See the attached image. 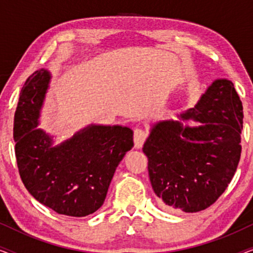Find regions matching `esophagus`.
Wrapping results in <instances>:
<instances>
[{
	"label": "esophagus",
	"mask_w": 253,
	"mask_h": 253,
	"mask_svg": "<svg viewBox=\"0 0 253 253\" xmlns=\"http://www.w3.org/2000/svg\"><path fill=\"white\" fill-rule=\"evenodd\" d=\"M148 133L141 127H136L133 130V141H134V147L140 148L145 143V140L147 139Z\"/></svg>",
	"instance_id": "esophagus-1"
}]
</instances>
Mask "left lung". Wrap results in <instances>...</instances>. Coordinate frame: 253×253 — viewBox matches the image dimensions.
I'll use <instances>...</instances> for the list:
<instances>
[{"instance_id": "left-lung-1", "label": "left lung", "mask_w": 253, "mask_h": 253, "mask_svg": "<svg viewBox=\"0 0 253 253\" xmlns=\"http://www.w3.org/2000/svg\"><path fill=\"white\" fill-rule=\"evenodd\" d=\"M179 117L202 126L159 122L143 151L152 188L164 207L195 213L215 203L234 177L242 152L243 105L233 82L217 79Z\"/></svg>"}]
</instances>
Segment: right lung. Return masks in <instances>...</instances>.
<instances>
[{"mask_svg":"<svg viewBox=\"0 0 253 253\" xmlns=\"http://www.w3.org/2000/svg\"><path fill=\"white\" fill-rule=\"evenodd\" d=\"M49 79L41 69L20 91L13 119L18 171L39 203L63 215L86 216L102 206L116 167L133 147V132L121 126H91L53 147L37 129Z\"/></svg>","mask_w":253,"mask_h":253,"instance_id":"add662e5","label":"right lung"}]
</instances>
